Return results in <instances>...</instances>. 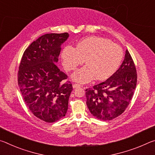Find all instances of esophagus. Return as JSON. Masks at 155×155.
Instances as JSON below:
<instances>
[{
	"instance_id": "esophagus-1",
	"label": "esophagus",
	"mask_w": 155,
	"mask_h": 155,
	"mask_svg": "<svg viewBox=\"0 0 155 155\" xmlns=\"http://www.w3.org/2000/svg\"><path fill=\"white\" fill-rule=\"evenodd\" d=\"M73 87L74 88H78V87H82V85L79 84H73Z\"/></svg>"
}]
</instances>
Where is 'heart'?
<instances>
[{"mask_svg": "<svg viewBox=\"0 0 155 155\" xmlns=\"http://www.w3.org/2000/svg\"><path fill=\"white\" fill-rule=\"evenodd\" d=\"M123 51L118 45L110 40L98 36H90L80 40L76 48L64 47L62 52L63 66L71 71L84 62L87 65L72 75L76 82L86 83L96 77L103 80L115 73L120 65Z\"/></svg>", "mask_w": 155, "mask_h": 155, "instance_id": "b5f03b06", "label": "heart"}]
</instances>
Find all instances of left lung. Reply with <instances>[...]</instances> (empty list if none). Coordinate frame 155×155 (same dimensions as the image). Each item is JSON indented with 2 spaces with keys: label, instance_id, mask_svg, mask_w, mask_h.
<instances>
[{
  "label": "left lung",
  "instance_id": "obj_1",
  "mask_svg": "<svg viewBox=\"0 0 155 155\" xmlns=\"http://www.w3.org/2000/svg\"><path fill=\"white\" fill-rule=\"evenodd\" d=\"M137 80L135 63L126 50L121 67L111 77L86 90L91 113L103 121L112 120L121 115L133 98Z\"/></svg>",
  "mask_w": 155,
  "mask_h": 155
}]
</instances>
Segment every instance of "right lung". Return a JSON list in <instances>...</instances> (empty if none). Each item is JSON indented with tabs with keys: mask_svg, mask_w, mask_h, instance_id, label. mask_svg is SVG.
<instances>
[{
	"mask_svg": "<svg viewBox=\"0 0 155 155\" xmlns=\"http://www.w3.org/2000/svg\"><path fill=\"white\" fill-rule=\"evenodd\" d=\"M68 35L63 33L39 37L25 51L20 63L18 83L25 102L36 117L45 122L58 121L68 110L73 87L55 63L61 45Z\"/></svg>",
	"mask_w": 155,
	"mask_h": 155,
	"instance_id": "1",
	"label": "right lung"
}]
</instances>
